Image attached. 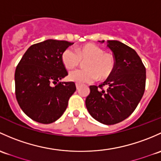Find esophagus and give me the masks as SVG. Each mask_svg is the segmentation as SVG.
<instances>
[{
  "label": "esophagus",
  "mask_w": 161,
  "mask_h": 161,
  "mask_svg": "<svg viewBox=\"0 0 161 161\" xmlns=\"http://www.w3.org/2000/svg\"><path fill=\"white\" fill-rule=\"evenodd\" d=\"M76 87H77V90H79V88H80V85L79 84H76Z\"/></svg>",
  "instance_id": "esophagus-1"
}]
</instances>
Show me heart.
I'll list each match as a JSON object with an SVG mask.
<instances>
[{"mask_svg": "<svg viewBox=\"0 0 161 161\" xmlns=\"http://www.w3.org/2000/svg\"><path fill=\"white\" fill-rule=\"evenodd\" d=\"M84 68L71 71L69 79L77 84L92 83L97 79L106 80L113 73L115 59L112 54L105 53V50L97 45L88 43L77 49L67 48L62 54V61L67 69H72L86 60Z\"/></svg>", "mask_w": 161, "mask_h": 161, "instance_id": "b5f03b06", "label": "heart"}]
</instances>
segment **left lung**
I'll return each instance as SVG.
<instances>
[{
    "label": "left lung",
    "mask_w": 161,
    "mask_h": 161,
    "mask_svg": "<svg viewBox=\"0 0 161 161\" xmlns=\"http://www.w3.org/2000/svg\"><path fill=\"white\" fill-rule=\"evenodd\" d=\"M107 43L115 59V69L98 87L90 86L85 105L95 120L114 125L130 116L141 100L145 91L146 68L130 46L117 40H108ZM104 86L106 89L102 88Z\"/></svg>",
    "instance_id": "1"
}]
</instances>
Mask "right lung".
I'll return each mask as SVG.
<instances>
[{
    "label": "right lung",
    "instance_id": "add662e5",
    "mask_svg": "<svg viewBox=\"0 0 161 161\" xmlns=\"http://www.w3.org/2000/svg\"><path fill=\"white\" fill-rule=\"evenodd\" d=\"M73 44L55 39L34 44L18 64L14 74L16 98L21 110L32 120L52 123L67 109L76 86L74 82L60 81L68 74L62 54Z\"/></svg>",
    "mask_w": 161,
    "mask_h": 161
}]
</instances>
